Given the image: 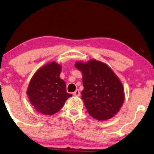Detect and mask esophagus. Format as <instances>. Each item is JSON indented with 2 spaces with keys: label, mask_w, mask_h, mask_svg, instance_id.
<instances>
[{
  "label": "esophagus",
  "mask_w": 154,
  "mask_h": 154,
  "mask_svg": "<svg viewBox=\"0 0 154 154\" xmlns=\"http://www.w3.org/2000/svg\"><path fill=\"white\" fill-rule=\"evenodd\" d=\"M72 95L74 96H76V97H79V96L80 95V92L79 90H76L74 92V93H72Z\"/></svg>",
  "instance_id": "obj_1"
}]
</instances>
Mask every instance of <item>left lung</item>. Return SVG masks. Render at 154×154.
Listing matches in <instances>:
<instances>
[{"instance_id":"obj_1","label":"left lung","mask_w":154,"mask_h":154,"mask_svg":"<svg viewBox=\"0 0 154 154\" xmlns=\"http://www.w3.org/2000/svg\"><path fill=\"white\" fill-rule=\"evenodd\" d=\"M75 67L82 72V99L88 113L98 120L113 118L125 100L120 79L109 66L97 60L77 62Z\"/></svg>"}]
</instances>
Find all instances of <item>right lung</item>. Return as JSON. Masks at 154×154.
Listing matches in <instances>:
<instances>
[{
	"label": "right lung",
	"instance_id": "right-lung-1",
	"mask_svg": "<svg viewBox=\"0 0 154 154\" xmlns=\"http://www.w3.org/2000/svg\"><path fill=\"white\" fill-rule=\"evenodd\" d=\"M61 67L55 62L38 69L29 82L27 94L35 110L52 116L60 110L72 94L66 93L65 82L60 79Z\"/></svg>",
	"mask_w": 154,
	"mask_h": 154
}]
</instances>
